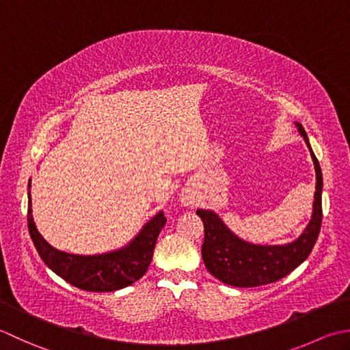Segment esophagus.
<instances>
[{"instance_id": "34e87169", "label": "esophagus", "mask_w": 350, "mask_h": 350, "mask_svg": "<svg viewBox=\"0 0 350 350\" xmlns=\"http://www.w3.org/2000/svg\"><path fill=\"white\" fill-rule=\"evenodd\" d=\"M180 201H181V205H184V206L193 205L195 201H196V196L193 193V190H191L190 187L183 189L181 195H180Z\"/></svg>"}]
</instances>
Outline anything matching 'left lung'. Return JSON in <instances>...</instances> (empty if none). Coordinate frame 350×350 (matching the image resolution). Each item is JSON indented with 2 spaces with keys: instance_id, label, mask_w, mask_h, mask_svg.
I'll use <instances>...</instances> for the list:
<instances>
[{
  "instance_id": "8db88e82",
  "label": "left lung",
  "mask_w": 350,
  "mask_h": 350,
  "mask_svg": "<svg viewBox=\"0 0 350 350\" xmlns=\"http://www.w3.org/2000/svg\"><path fill=\"white\" fill-rule=\"evenodd\" d=\"M311 152L316 169V191L311 220L304 232L291 243L255 245L235 235L217 213L199 208L196 215L204 222L202 260L208 272L232 287H258L287 276L308 258L322 226V169L312 152L304 126L295 122Z\"/></svg>"
}]
</instances>
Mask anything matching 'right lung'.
<instances>
[{"instance_id": "add662e5", "label": "right lung", "mask_w": 350, "mask_h": 350, "mask_svg": "<svg viewBox=\"0 0 350 350\" xmlns=\"http://www.w3.org/2000/svg\"><path fill=\"white\" fill-rule=\"evenodd\" d=\"M31 180L28 181V231L45 265L63 280L85 291H116L139 281L151 265L159 234L166 217L159 211L142 226L130 243L116 251L98 255L63 252L42 237L33 219Z\"/></svg>"}]
</instances>
